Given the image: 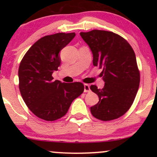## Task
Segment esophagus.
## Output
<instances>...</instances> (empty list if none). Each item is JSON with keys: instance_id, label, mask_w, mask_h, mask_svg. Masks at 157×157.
Wrapping results in <instances>:
<instances>
[{"instance_id": "esophagus-1", "label": "esophagus", "mask_w": 157, "mask_h": 157, "mask_svg": "<svg viewBox=\"0 0 157 157\" xmlns=\"http://www.w3.org/2000/svg\"><path fill=\"white\" fill-rule=\"evenodd\" d=\"M90 86L89 84H84V92H90Z\"/></svg>"}]
</instances>
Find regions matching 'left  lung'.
Listing matches in <instances>:
<instances>
[{
	"label": "left lung",
	"instance_id": "1",
	"mask_svg": "<svg viewBox=\"0 0 157 157\" xmlns=\"http://www.w3.org/2000/svg\"><path fill=\"white\" fill-rule=\"evenodd\" d=\"M93 53V64L102 68L105 81L102 89L91 85L99 102L91 113L102 121L117 119L128 111L137 93L140 82L135 53L125 38L112 32L94 29L80 32Z\"/></svg>",
	"mask_w": 157,
	"mask_h": 157
}]
</instances>
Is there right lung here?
<instances>
[{
  "label": "right lung",
  "mask_w": 157,
  "mask_h": 157,
  "mask_svg": "<svg viewBox=\"0 0 157 157\" xmlns=\"http://www.w3.org/2000/svg\"><path fill=\"white\" fill-rule=\"evenodd\" d=\"M75 33L46 35L35 42L23 56L18 69L19 89L27 107L37 117L55 121L66 115L71 102L83 92L82 82L53 80L60 65L59 52Z\"/></svg>",
  "instance_id": "right-lung-1"
}]
</instances>
